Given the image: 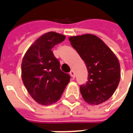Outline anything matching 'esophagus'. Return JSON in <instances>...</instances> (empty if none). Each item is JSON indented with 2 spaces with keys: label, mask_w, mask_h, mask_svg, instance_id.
Segmentation results:
<instances>
[{
  "label": "esophagus",
  "mask_w": 133,
  "mask_h": 133,
  "mask_svg": "<svg viewBox=\"0 0 133 133\" xmlns=\"http://www.w3.org/2000/svg\"><path fill=\"white\" fill-rule=\"evenodd\" d=\"M70 76L72 78L75 77V72H74L73 70H71L70 72Z\"/></svg>",
  "instance_id": "34e87169"
}]
</instances>
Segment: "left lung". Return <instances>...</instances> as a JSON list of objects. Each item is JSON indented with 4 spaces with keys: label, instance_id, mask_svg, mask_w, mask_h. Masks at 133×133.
Segmentation results:
<instances>
[{
    "label": "left lung",
    "instance_id": "obj_1",
    "mask_svg": "<svg viewBox=\"0 0 133 133\" xmlns=\"http://www.w3.org/2000/svg\"><path fill=\"white\" fill-rule=\"evenodd\" d=\"M69 40L84 61L89 73L88 82L80 86L84 100L93 105L107 101L120 82L118 58L102 39L93 34L71 36Z\"/></svg>",
    "mask_w": 133,
    "mask_h": 133
}]
</instances>
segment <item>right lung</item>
I'll use <instances>...</instances> for the list:
<instances>
[{
	"instance_id": "obj_1",
	"label": "right lung",
	"mask_w": 133,
	"mask_h": 133,
	"mask_svg": "<svg viewBox=\"0 0 133 133\" xmlns=\"http://www.w3.org/2000/svg\"><path fill=\"white\" fill-rule=\"evenodd\" d=\"M65 36L48 32L28 48L22 63V78L30 96L37 103L49 105L59 100L70 76L60 69V63L51 49Z\"/></svg>"
}]
</instances>
